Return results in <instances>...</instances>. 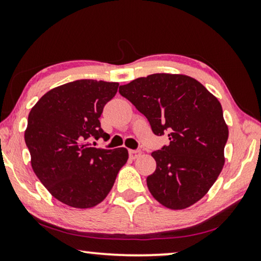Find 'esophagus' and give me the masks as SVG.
Returning a JSON list of instances; mask_svg holds the SVG:
<instances>
[{
  "mask_svg": "<svg viewBox=\"0 0 261 261\" xmlns=\"http://www.w3.org/2000/svg\"><path fill=\"white\" fill-rule=\"evenodd\" d=\"M139 155H141L140 149H129V156L132 159H137Z\"/></svg>",
  "mask_w": 261,
  "mask_h": 261,
  "instance_id": "34e87169",
  "label": "esophagus"
}]
</instances>
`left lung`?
Wrapping results in <instances>:
<instances>
[{
    "label": "left lung",
    "instance_id": "1",
    "mask_svg": "<svg viewBox=\"0 0 261 261\" xmlns=\"http://www.w3.org/2000/svg\"><path fill=\"white\" fill-rule=\"evenodd\" d=\"M119 92L144 114L153 133L169 137V145L152 152L156 169L147 177L149 192L173 210L195 204L224 165L228 127L219 99L185 74H149Z\"/></svg>",
    "mask_w": 261,
    "mask_h": 261
}]
</instances>
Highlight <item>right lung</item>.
I'll use <instances>...</instances> for the list:
<instances>
[{"mask_svg":"<svg viewBox=\"0 0 261 261\" xmlns=\"http://www.w3.org/2000/svg\"><path fill=\"white\" fill-rule=\"evenodd\" d=\"M117 89L119 83L113 82H70L46 92L28 115L24 141L32 169L64 204L81 209L97 205L127 163L124 147L105 149L90 145L92 139H109L99 117Z\"/></svg>","mask_w":261,"mask_h":261,"instance_id":"add662e5","label":"right lung"}]
</instances>
